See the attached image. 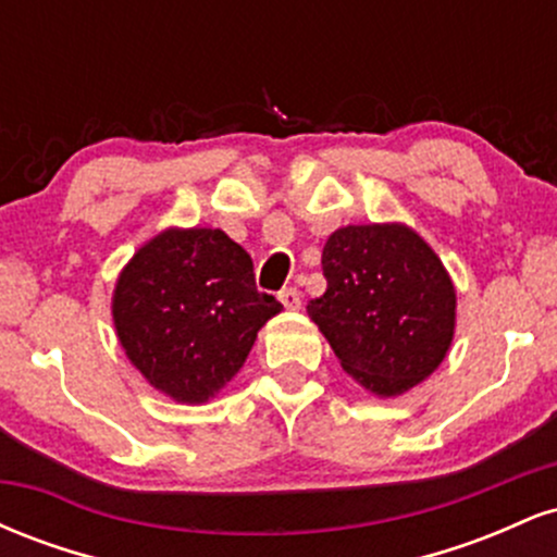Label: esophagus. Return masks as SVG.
<instances>
[{"label":"esophagus","instance_id":"34e87169","mask_svg":"<svg viewBox=\"0 0 557 557\" xmlns=\"http://www.w3.org/2000/svg\"><path fill=\"white\" fill-rule=\"evenodd\" d=\"M280 304L285 306V309H290V311H296V309H300V293L296 290V287H285V290H280Z\"/></svg>","mask_w":557,"mask_h":557}]
</instances>
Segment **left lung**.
I'll return each instance as SVG.
<instances>
[{
    "mask_svg": "<svg viewBox=\"0 0 557 557\" xmlns=\"http://www.w3.org/2000/svg\"><path fill=\"white\" fill-rule=\"evenodd\" d=\"M322 272L327 290L306 311L359 385L389 398L440 367L456 327V290L413 230H335L324 243Z\"/></svg>",
    "mask_w": 557,
    "mask_h": 557,
    "instance_id": "obj_1",
    "label": "left lung"
}]
</instances>
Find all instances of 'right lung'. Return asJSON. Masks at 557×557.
Masks as SVG:
<instances>
[{"mask_svg":"<svg viewBox=\"0 0 557 557\" xmlns=\"http://www.w3.org/2000/svg\"><path fill=\"white\" fill-rule=\"evenodd\" d=\"M280 309V300L257 290L251 257L207 227L168 230L146 243L112 300L127 359L181 403L214 398Z\"/></svg>","mask_w":557,"mask_h":557,"instance_id":"1","label":"right lung"}]
</instances>
